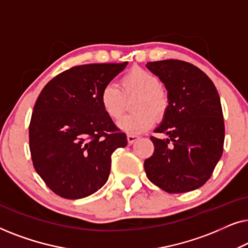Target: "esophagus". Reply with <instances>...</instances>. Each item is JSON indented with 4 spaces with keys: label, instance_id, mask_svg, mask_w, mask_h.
I'll return each instance as SVG.
<instances>
[{
    "label": "esophagus",
    "instance_id": "esophagus-1",
    "mask_svg": "<svg viewBox=\"0 0 248 248\" xmlns=\"http://www.w3.org/2000/svg\"><path fill=\"white\" fill-rule=\"evenodd\" d=\"M139 140L138 135H132V134H127V142L130 144H133L135 141Z\"/></svg>",
    "mask_w": 248,
    "mask_h": 248
}]
</instances>
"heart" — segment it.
I'll return each instance as SVG.
<instances>
[{
  "instance_id": "b5f03b06",
  "label": "heart",
  "mask_w": 248,
  "mask_h": 248,
  "mask_svg": "<svg viewBox=\"0 0 248 248\" xmlns=\"http://www.w3.org/2000/svg\"><path fill=\"white\" fill-rule=\"evenodd\" d=\"M121 89L116 84L107 83L99 94L104 113L110 120H118L127 107V99L137 96L133 103L135 111L118 122V127L128 134L135 135L150 128L155 116L162 118L169 107L167 91L160 86L155 74L141 67H133L121 78Z\"/></svg>"
}]
</instances>
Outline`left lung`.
Returning <instances> with one entry per match:
<instances>
[{
    "label": "left lung",
    "mask_w": 248,
    "mask_h": 248,
    "mask_svg": "<svg viewBox=\"0 0 248 248\" xmlns=\"http://www.w3.org/2000/svg\"><path fill=\"white\" fill-rule=\"evenodd\" d=\"M168 91L169 107L155 133V151L144 160L150 182L168 193H185L204 185L221 158L225 123L215 84L191 63L179 60L149 62Z\"/></svg>",
    "instance_id": "obj_1"
}]
</instances>
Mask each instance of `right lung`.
<instances>
[{
    "label": "right lung",
    "mask_w": 248,
    "mask_h": 248,
    "mask_svg": "<svg viewBox=\"0 0 248 248\" xmlns=\"http://www.w3.org/2000/svg\"><path fill=\"white\" fill-rule=\"evenodd\" d=\"M127 65L84 64L57 74L44 87L29 124L33 167L61 198L76 200L103 187L111 155L127 144L125 133L104 113L99 94Z\"/></svg>",
    "instance_id": "1"
}]
</instances>
